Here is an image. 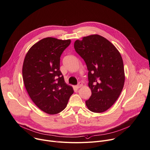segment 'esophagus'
<instances>
[{
  "label": "esophagus",
  "instance_id": "esophagus-1",
  "mask_svg": "<svg viewBox=\"0 0 150 150\" xmlns=\"http://www.w3.org/2000/svg\"><path fill=\"white\" fill-rule=\"evenodd\" d=\"M81 86H82V84L81 83H79L77 85L75 86V88H76V89H79V88H80Z\"/></svg>",
  "mask_w": 150,
  "mask_h": 150
}]
</instances>
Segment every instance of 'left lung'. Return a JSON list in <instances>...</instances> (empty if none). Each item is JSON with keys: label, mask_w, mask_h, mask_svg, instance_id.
<instances>
[{"label": "left lung", "mask_w": 150, "mask_h": 150, "mask_svg": "<svg viewBox=\"0 0 150 150\" xmlns=\"http://www.w3.org/2000/svg\"><path fill=\"white\" fill-rule=\"evenodd\" d=\"M74 47L88 70L92 95L86 105L93 112H104L114 104L123 88L125 77L122 56L110 41L98 35L76 40Z\"/></svg>", "instance_id": "8db88e82"}]
</instances>
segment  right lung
<instances>
[{"mask_svg":"<svg viewBox=\"0 0 150 150\" xmlns=\"http://www.w3.org/2000/svg\"><path fill=\"white\" fill-rule=\"evenodd\" d=\"M70 43V40L43 39L29 49L24 60L25 89L33 103L49 114L62 111L74 92L59 70L61 55Z\"/></svg>","mask_w":150,"mask_h":150,"instance_id":"obj_1","label":"right lung"}]
</instances>
